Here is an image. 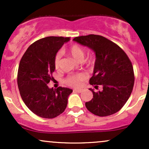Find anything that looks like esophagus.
<instances>
[{"instance_id": "1", "label": "esophagus", "mask_w": 149, "mask_h": 149, "mask_svg": "<svg viewBox=\"0 0 149 149\" xmlns=\"http://www.w3.org/2000/svg\"><path fill=\"white\" fill-rule=\"evenodd\" d=\"M73 92H78V93H81V92H83V90H78V89H75V90H73Z\"/></svg>"}]
</instances>
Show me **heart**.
<instances>
[{
    "mask_svg": "<svg viewBox=\"0 0 149 149\" xmlns=\"http://www.w3.org/2000/svg\"><path fill=\"white\" fill-rule=\"evenodd\" d=\"M68 54L70 56H71L75 60L78 61H82L83 60L85 57V52L83 49L80 47V45H77V44H74V45H71V47L68 49ZM61 52H58L56 54L55 58H54V66L56 69H58L60 66L61 63ZM93 64V60L92 59H90L88 61V64L91 65ZM87 78V75L84 73H80L78 74L72 75V76H69L66 78L65 81L70 86L75 87H79L81 82L85 80Z\"/></svg>",
    "mask_w": 149,
    "mask_h": 149,
    "instance_id": "heart-1",
    "label": "heart"
}]
</instances>
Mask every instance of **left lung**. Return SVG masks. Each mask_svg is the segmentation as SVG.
I'll use <instances>...</instances> for the list:
<instances>
[{
  "instance_id": "left-lung-1",
  "label": "left lung",
  "mask_w": 149,
  "mask_h": 149,
  "mask_svg": "<svg viewBox=\"0 0 149 149\" xmlns=\"http://www.w3.org/2000/svg\"><path fill=\"white\" fill-rule=\"evenodd\" d=\"M73 40L87 46L95 52L93 76L90 84L102 91L93 93V98L85 102L89 111L95 115L108 116L122 109L130 96L134 83L133 66L126 53L105 37L90 34L76 37Z\"/></svg>"
}]
</instances>
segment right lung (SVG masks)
I'll return each mask as SVG.
<instances>
[{
    "label": "right lung",
    "mask_w": 149,
    "mask_h": 149,
    "mask_svg": "<svg viewBox=\"0 0 149 149\" xmlns=\"http://www.w3.org/2000/svg\"><path fill=\"white\" fill-rule=\"evenodd\" d=\"M69 37L49 36L31 44L22 56L17 73V85L22 100L36 115L54 118L66 109L71 89L49 88L52 79L54 58Z\"/></svg>",
    "instance_id": "obj_1"
}]
</instances>
